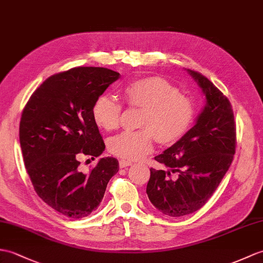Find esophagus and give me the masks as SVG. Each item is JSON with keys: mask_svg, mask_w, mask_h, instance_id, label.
<instances>
[{"mask_svg": "<svg viewBox=\"0 0 263 263\" xmlns=\"http://www.w3.org/2000/svg\"><path fill=\"white\" fill-rule=\"evenodd\" d=\"M119 164H120L121 168H125V167H127V166H131L132 162H131V161H127V160H120V161H119Z\"/></svg>", "mask_w": 263, "mask_h": 263, "instance_id": "1", "label": "esophagus"}]
</instances>
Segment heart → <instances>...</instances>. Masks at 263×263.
I'll return each instance as SVG.
<instances>
[{
    "instance_id": "b5f03b06",
    "label": "heart",
    "mask_w": 263,
    "mask_h": 263,
    "mask_svg": "<svg viewBox=\"0 0 263 263\" xmlns=\"http://www.w3.org/2000/svg\"><path fill=\"white\" fill-rule=\"evenodd\" d=\"M131 106L142 107L140 131H124L108 142L109 151L125 160H138L154 148L155 137L162 144H172L184 136L194 119L191 100L179 94L172 83L158 76L137 79L124 88ZM122 105L108 95H101L91 107L95 124L106 131L120 124Z\"/></svg>"
}]
</instances>
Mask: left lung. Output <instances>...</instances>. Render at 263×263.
I'll return each instance as SVG.
<instances>
[{
	"mask_svg": "<svg viewBox=\"0 0 263 263\" xmlns=\"http://www.w3.org/2000/svg\"><path fill=\"white\" fill-rule=\"evenodd\" d=\"M205 96V105L178 141L155 159L168 168L150 169L146 194L157 210L172 217L201 209L216 191L235 154L236 129L230 101L197 71L187 69ZM179 174L169 179L170 173Z\"/></svg>",
	"mask_w": 263,
	"mask_h": 263,
	"instance_id": "1",
	"label": "left lung"
}]
</instances>
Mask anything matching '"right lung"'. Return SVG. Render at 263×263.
I'll return each instance as SVG.
<instances>
[{"instance_id":"add662e5","label":"right lung","mask_w":263,"mask_h":263,"mask_svg":"<svg viewBox=\"0 0 263 263\" xmlns=\"http://www.w3.org/2000/svg\"><path fill=\"white\" fill-rule=\"evenodd\" d=\"M120 76L103 67L59 72L35 89L22 112L19 138L27 173L38 196L67 217L95 211L119 172L118 159L105 157L90 173H82L78 157L94 159L105 150L91 107Z\"/></svg>"}]
</instances>
